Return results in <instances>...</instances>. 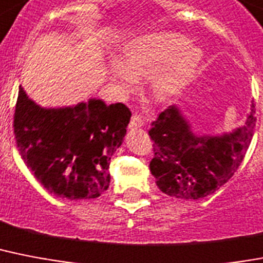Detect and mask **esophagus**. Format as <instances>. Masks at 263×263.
<instances>
[{"instance_id":"esophagus-1","label":"esophagus","mask_w":263,"mask_h":263,"mask_svg":"<svg viewBox=\"0 0 263 263\" xmlns=\"http://www.w3.org/2000/svg\"><path fill=\"white\" fill-rule=\"evenodd\" d=\"M144 125V121L139 115H134L131 117V121H129V128H140Z\"/></svg>"}]
</instances>
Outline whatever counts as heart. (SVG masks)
Segmentation results:
<instances>
[{"label":"heart","mask_w":263,"mask_h":263,"mask_svg":"<svg viewBox=\"0 0 263 263\" xmlns=\"http://www.w3.org/2000/svg\"><path fill=\"white\" fill-rule=\"evenodd\" d=\"M201 51L191 47L185 36L157 33L132 43L123 63H113L110 80L121 91L135 86V78H151L154 98L165 101L180 93L201 63Z\"/></svg>","instance_id":"b5f03b06"}]
</instances>
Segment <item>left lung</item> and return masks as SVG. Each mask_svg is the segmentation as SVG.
<instances>
[{"mask_svg":"<svg viewBox=\"0 0 263 263\" xmlns=\"http://www.w3.org/2000/svg\"><path fill=\"white\" fill-rule=\"evenodd\" d=\"M255 106L245 124L221 135H194L176 105L159 113L151 124L154 158L151 174L168 196L200 200L227 182L246 155L255 127Z\"/></svg>","mask_w":263,"mask_h":263,"instance_id":"8db88e82","label":"left lung"}]
</instances>
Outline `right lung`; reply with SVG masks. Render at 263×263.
<instances>
[{"mask_svg": "<svg viewBox=\"0 0 263 263\" xmlns=\"http://www.w3.org/2000/svg\"><path fill=\"white\" fill-rule=\"evenodd\" d=\"M131 112L121 102L90 98L42 108L20 86L14 136L23 161L46 191L69 200L96 198L109 187V162L121 146Z\"/></svg>", "mask_w": 263, "mask_h": 263, "instance_id": "obj_1", "label": "right lung"}]
</instances>
